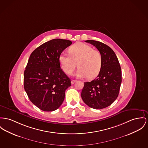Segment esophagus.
<instances>
[{
    "label": "esophagus",
    "mask_w": 148,
    "mask_h": 148,
    "mask_svg": "<svg viewBox=\"0 0 148 148\" xmlns=\"http://www.w3.org/2000/svg\"><path fill=\"white\" fill-rule=\"evenodd\" d=\"M75 82H76V80H73V79H72V80H71V84H73Z\"/></svg>",
    "instance_id": "34e87169"
}]
</instances>
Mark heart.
<instances>
[{
  "label": "heart",
  "mask_w": 148,
  "mask_h": 148,
  "mask_svg": "<svg viewBox=\"0 0 148 148\" xmlns=\"http://www.w3.org/2000/svg\"><path fill=\"white\" fill-rule=\"evenodd\" d=\"M69 54L63 52L59 56L60 66L64 72L72 74L77 66L79 67L76 75L79 77L88 76L94 79L98 75L102 65L100 52L88 44L79 42L69 48Z\"/></svg>",
  "instance_id": "obj_1"
}]
</instances>
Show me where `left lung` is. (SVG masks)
<instances>
[{
  "instance_id": "8db88e82",
  "label": "left lung",
  "mask_w": 148,
  "mask_h": 148,
  "mask_svg": "<svg viewBox=\"0 0 148 148\" xmlns=\"http://www.w3.org/2000/svg\"><path fill=\"white\" fill-rule=\"evenodd\" d=\"M85 42L93 45L100 52L102 65L96 79L84 82L81 98L92 108H105L118 97L122 82L121 66L115 53L108 45L92 40Z\"/></svg>"
}]
</instances>
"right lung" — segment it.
<instances>
[{"instance_id": "obj_1", "label": "right lung", "mask_w": 148, "mask_h": 148, "mask_svg": "<svg viewBox=\"0 0 148 148\" xmlns=\"http://www.w3.org/2000/svg\"><path fill=\"white\" fill-rule=\"evenodd\" d=\"M72 44L69 40L55 39L34 50L24 72V89L30 101L43 111H54L62 104L71 79L60 69L62 52Z\"/></svg>"}]
</instances>
